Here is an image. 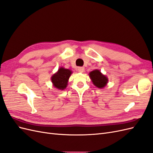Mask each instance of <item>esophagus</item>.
Returning <instances> with one entry per match:
<instances>
[{"mask_svg":"<svg viewBox=\"0 0 153 153\" xmlns=\"http://www.w3.org/2000/svg\"><path fill=\"white\" fill-rule=\"evenodd\" d=\"M84 70H85V69H84V67H78V72L83 73V72L84 71Z\"/></svg>","mask_w":153,"mask_h":153,"instance_id":"obj_1","label":"esophagus"}]
</instances>
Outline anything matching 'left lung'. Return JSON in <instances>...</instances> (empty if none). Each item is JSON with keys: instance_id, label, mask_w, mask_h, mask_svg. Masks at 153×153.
Returning a JSON list of instances; mask_svg holds the SVG:
<instances>
[{"instance_id": "1", "label": "left lung", "mask_w": 153, "mask_h": 153, "mask_svg": "<svg viewBox=\"0 0 153 153\" xmlns=\"http://www.w3.org/2000/svg\"><path fill=\"white\" fill-rule=\"evenodd\" d=\"M89 77L93 84L100 89L104 88L108 83V78L101 73L99 69H94L89 73Z\"/></svg>"}]
</instances>
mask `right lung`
I'll return each mask as SVG.
<instances>
[{
	"mask_svg": "<svg viewBox=\"0 0 153 153\" xmlns=\"http://www.w3.org/2000/svg\"><path fill=\"white\" fill-rule=\"evenodd\" d=\"M71 74L72 71L70 69H66L63 67L60 68L58 71L51 77V80H52L53 87L59 90L62 91L65 89Z\"/></svg>",
	"mask_w": 153,
	"mask_h": 153,
	"instance_id": "add662e5",
	"label": "right lung"
}]
</instances>
